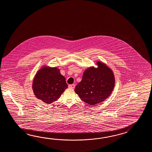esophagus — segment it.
<instances>
[{"label": "esophagus", "mask_w": 152, "mask_h": 152, "mask_svg": "<svg viewBox=\"0 0 152 152\" xmlns=\"http://www.w3.org/2000/svg\"><path fill=\"white\" fill-rule=\"evenodd\" d=\"M68 87L72 88H75V84H71V85H68Z\"/></svg>", "instance_id": "1"}]
</instances>
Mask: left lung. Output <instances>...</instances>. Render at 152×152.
<instances>
[{
  "label": "left lung",
  "mask_w": 152,
  "mask_h": 152,
  "mask_svg": "<svg viewBox=\"0 0 152 152\" xmlns=\"http://www.w3.org/2000/svg\"><path fill=\"white\" fill-rule=\"evenodd\" d=\"M97 65L98 68L92 67L85 71L82 80L75 89L81 100L92 106L109 97L115 86L112 70L100 62H97Z\"/></svg>",
  "instance_id": "left-lung-1"
}]
</instances>
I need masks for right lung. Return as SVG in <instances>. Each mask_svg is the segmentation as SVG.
Listing matches in <instances>:
<instances>
[{"instance_id": "obj_1", "label": "right lung", "mask_w": 152, "mask_h": 152, "mask_svg": "<svg viewBox=\"0 0 152 152\" xmlns=\"http://www.w3.org/2000/svg\"><path fill=\"white\" fill-rule=\"evenodd\" d=\"M67 88L65 77L56 67H42L36 75L32 83L36 97L47 104L58 99Z\"/></svg>"}]
</instances>
